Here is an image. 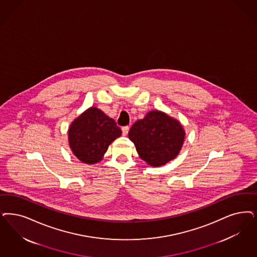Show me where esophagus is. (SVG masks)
<instances>
[{"label": "esophagus", "instance_id": "obj_1", "mask_svg": "<svg viewBox=\"0 0 257 257\" xmlns=\"http://www.w3.org/2000/svg\"><path fill=\"white\" fill-rule=\"evenodd\" d=\"M129 126H123L122 128H121V131H122V135L123 136H127L128 135V132H129Z\"/></svg>", "mask_w": 257, "mask_h": 257}]
</instances>
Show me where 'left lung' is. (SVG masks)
Here are the masks:
<instances>
[{"label": "left lung", "mask_w": 257, "mask_h": 257, "mask_svg": "<svg viewBox=\"0 0 257 257\" xmlns=\"http://www.w3.org/2000/svg\"><path fill=\"white\" fill-rule=\"evenodd\" d=\"M128 136L142 160L151 166H161L178 155L185 133L176 119L152 111L132 125Z\"/></svg>", "instance_id": "left-lung-1"}]
</instances>
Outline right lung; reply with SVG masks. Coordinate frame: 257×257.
<instances>
[{"mask_svg":"<svg viewBox=\"0 0 257 257\" xmlns=\"http://www.w3.org/2000/svg\"><path fill=\"white\" fill-rule=\"evenodd\" d=\"M121 135L115 120L92 107L71 124L68 140L74 155L83 163L94 164L102 159L108 146Z\"/></svg>","mask_w":257,"mask_h":257,"instance_id":"add662e5","label":"right lung"}]
</instances>
